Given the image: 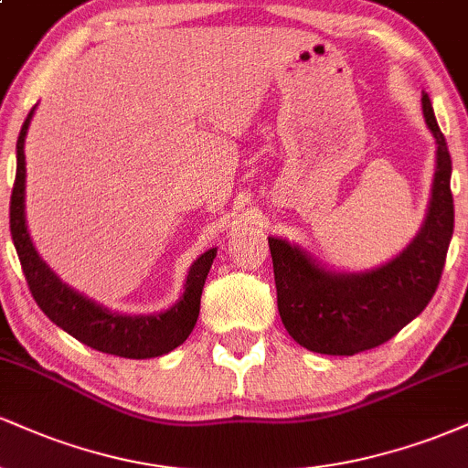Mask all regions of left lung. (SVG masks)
<instances>
[{"mask_svg": "<svg viewBox=\"0 0 468 468\" xmlns=\"http://www.w3.org/2000/svg\"><path fill=\"white\" fill-rule=\"evenodd\" d=\"M422 114L438 144L436 174L422 227L399 255L372 271L338 272L299 244L268 238L279 316L305 350L352 356L383 346L416 319L436 292L453 235L451 155L427 94H422Z\"/></svg>", "mask_w": 468, "mask_h": 468, "instance_id": "left-lung-1", "label": "left lung"}]
</instances>
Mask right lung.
<instances>
[{
	"instance_id": "1",
	"label": "right lung",
	"mask_w": 468,
	"mask_h": 468,
	"mask_svg": "<svg viewBox=\"0 0 468 468\" xmlns=\"http://www.w3.org/2000/svg\"><path fill=\"white\" fill-rule=\"evenodd\" d=\"M26 116L17 138V176H15L13 196H10V235L17 249L26 282L37 305L52 324L66 330L69 336L94 350L114 354L122 358H154L176 350L193 332L200 314V297L204 282L216 260L218 249L202 252L189 268L185 292L169 310L154 314H121L112 313L105 305L88 299L79 290L61 282L55 271L46 264L32 244L28 224H26V133L32 114Z\"/></svg>"
}]
</instances>
